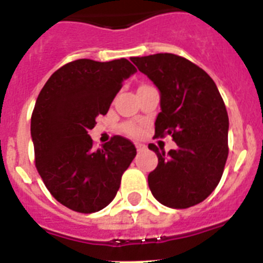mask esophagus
Instances as JSON below:
<instances>
[{"instance_id":"1","label":"esophagus","mask_w":263,"mask_h":263,"mask_svg":"<svg viewBox=\"0 0 263 263\" xmlns=\"http://www.w3.org/2000/svg\"><path fill=\"white\" fill-rule=\"evenodd\" d=\"M136 147H137V152L142 153L143 150H145V148H146V145H143V143H138V142H137L136 143Z\"/></svg>"}]
</instances>
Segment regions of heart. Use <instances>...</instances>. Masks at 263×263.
Listing matches in <instances>:
<instances>
[{
    "instance_id": "heart-1",
    "label": "heart",
    "mask_w": 263,
    "mask_h": 263,
    "mask_svg": "<svg viewBox=\"0 0 263 263\" xmlns=\"http://www.w3.org/2000/svg\"><path fill=\"white\" fill-rule=\"evenodd\" d=\"M125 130H126V133H129L130 136H138L139 134V129L137 126H134V125H126Z\"/></svg>"
}]
</instances>
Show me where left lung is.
Segmentation results:
<instances>
[{"label": "left lung", "mask_w": 263, "mask_h": 263, "mask_svg": "<svg viewBox=\"0 0 263 263\" xmlns=\"http://www.w3.org/2000/svg\"><path fill=\"white\" fill-rule=\"evenodd\" d=\"M160 95L155 136L173 137L175 150L150 143L158 166L148 174L153 196L170 208H190L210 196L228 158L229 118L215 81L204 69L174 53L132 58Z\"/></svg>", "instance_id": "8db88e82"}]
</instances>
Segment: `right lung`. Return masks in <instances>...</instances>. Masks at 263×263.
<instances>
[{"label": "right lung", "mask_w": 263, "mask_h": 263, "mask_svg": "<svg viewBox=\"0 0 263 263\" xmlns=\"http://www.w3.org/2000/svg\"><path fill=\"white\" fill-rule=\"evenodd\" d=\"M137 72L127 59H79L53 72L31 116L35 166L60 204L80 213L105 208L117 194L121 176L137 154L136 146L115 136L92 150L88 134L106 115L122 81Z\"/></svg>", "instance_id": "add662e5"}]
</instances>
